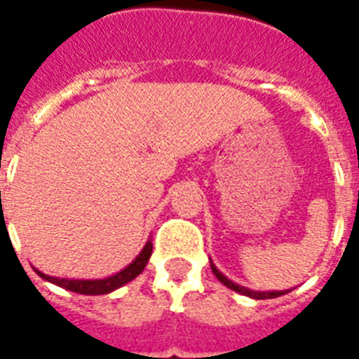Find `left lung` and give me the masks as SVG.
Returning <instances> with one entry per match:
<instances>
[{
    "label": "left lung",
    "instance_id": "obj_1",
    "mask_svg": "<svg viewBox=\"0 0 359 359\" xmlns=\"http://www.w3.org/2000/svg\"><path fill=\"white\" fill-rule=\"evenodd\" d=\"M210 268H212L214 276L218 278V281H222V283H224L225 287H229L231 290H235V292H240V294L250 296V298H255V300H268V298H278V296L287 294V292H289V290H272V292H257V290H250V289H245V287H240V285L233 283L231 279L225 278L224 273L219 272L218 268L214 266L212 261H210Z\"/></svg>",
    "mask_w": 359,
    "mask_h": 359
}]
</instances>
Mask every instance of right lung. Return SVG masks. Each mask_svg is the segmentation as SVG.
<instances>
[{"label": "right lung", "instance_id": "1", "mask_svg": "<svg viewBox=\"0 0 359 359\" xmlns=\"http://www.w3.org/2000/svg\"><path fill=\"white\" fill-rule=\"evenodd\" d=\"M152 253V242L149 240L145 244V248L141 250V253L135 257V261L132 264L121 270L119 273H115L111 278L106 279H59V278H52V276H46V273L39 272L35 270L42 279H46L50 283L57 285V287H63L67 290H72V292H78V294H108L111 290L119 289L123 285H126L128 281H132L134 278H137L141 272H143V268L147 266V261H149V257Z\"/></svg>", "mask_w": 359, "mask_h": 359}]
</instances>
